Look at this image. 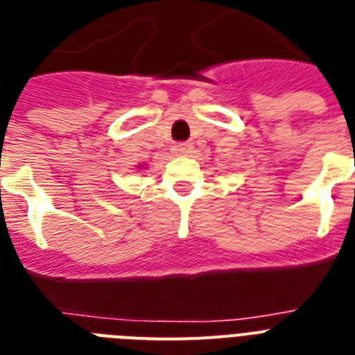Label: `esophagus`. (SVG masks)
Segmentation results:
<instances>
[{
	"label": "esophagus",
	"mask_w": 355,
	"mask_h": 355,
	"mask_svg": "<svg viewBox=\"0 0 355 355\" xmlns=\"http://www.w3.org/2000/svg\"><path fill=\"white\" fill-rule=\"evenodd\" d=\"M192 150V143H178L174 146V152L180 155H187Z\"/></svg>",
	"instance_id": "esophagus-1"
}]
</instances>
